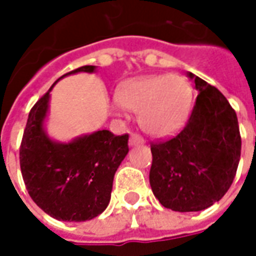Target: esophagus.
I'll use <instances>...</instances> for the list:
<instances>
[{"label":"esophagus","mask_w":256,"mask_h":256,"mask_svg":"<svg viewBox=\"0 0 256 256\" xmlns=\"http://www.w3.org/2000/svg\"><path fill=\"white\" fill-rule=\"evenodd\" d=\"M130 145H138V144H144V138L137 133H133L130 136Z\"/></svg>","instance_id":"obj_1"}]
</instances>
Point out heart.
<instances>
[{"mask_svg":"<svg viewBox=\"0 0 256 256\" xmlns=\"http://www.w3.org/2000/svg\"><path fill=\"white\" fill-rule=\"evenodd\" d=\"M118 101L138 112V122L146 133L166 137L176 133L188 116L192 88L178 74L145 76L123 84Z\"/></svg>","mask_w":256,"mask_h":256,"instance_id":"1","label":"heart"}]
</instances>
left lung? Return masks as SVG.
<instances>
[{"instance_id":"obj_1","label":"left lung","mask_w":256,"mask_h":256,"mask_svg":"<svg viewBox=\"0 0 256 256\" xmlns=\"http://www.w3.org/2000/svg\"><path fill=\"white\" fill-rule=\"evenodd\" d=\"M198 90L188 122L174 137L150 144L152 192L166 208L200 211L230 188L242 154L236 111L215 86L189 72Z\"/></svg>"}]
</instances>
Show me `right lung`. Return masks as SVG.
Listing matches in <instances>:
<instances>
[{
  "mask_svg": "<svg viewBox=\"0 0 256 256\" xmlns=\"http://www.w3.org/2000/svg\"><path fill=\"white\" fill-rule=\"evenodd\" d=\"M94 68L84 66L68 74L93 72ZM48 102L49 92L31 108L20 144L26 189L56 220H92L110 203L114 176L128 152V134L98 130L70 144L53 142L42 128Z\"/></svg>",
  "mask_w": 256,
  "mask_h": 256,
  "instance_id": "obj_1",
  "label": "right lung"
}]
</instances>
